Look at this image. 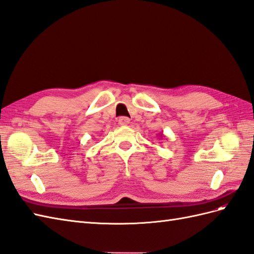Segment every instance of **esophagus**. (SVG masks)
Listing matches in <instances>:
<instances>
[{"label":"esophagus","instance_id":"obj_1","mask_svg":"<svg viewBox=\"0 0 254 254\" xmlns=\"http://www.w3.org/2000/svg\"><path fill=\"white\" fill-rule=\"evenodd\" d=\"M130 123V120L128 119V117H125V116H122L119 119V124L121 126H127L128 124Z\"/></svg>","mask_w":254,"mask_h":254}]
</instances>
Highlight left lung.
<instances>
[{
    "label": "left lung",
    "instance_id": "obj_1",
    "mask_svg": "<svg viewBox=\"0 0 254 254\" xmlns=\"http://www.w3.org/2000/svg\"><path fill=\"white\" fill-rule=\"evenodd\" d=\"M158 137H159V138H165L166 135H164V133H163V131H162L160 133H158Z\"/></svg>",
    "mask_w": 254,
    "mask_h": 254
}]
</instances>
